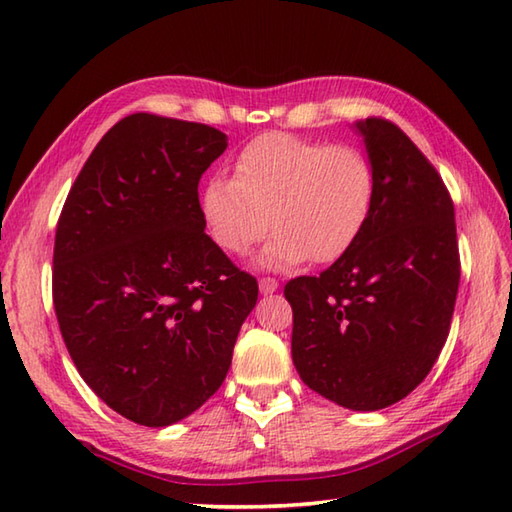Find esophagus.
<instances>
[{
  "label": "esophagus",
  "instance_id": "1",
  "mask_svg": "<svg viewBox=\"0 0 512 512\" xmlns=\"http://www.w3.org/2000/svg\"><path fill=\"white\" fill-rule=\"evenodd\" d=\"M279 288V281L273 277H264L259 279V290H262V295H273V292Z\"/></svg>",
  "mask_w": 512,
  "mask_h": 512
}]
</instances>
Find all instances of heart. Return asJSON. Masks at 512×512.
Listing matches in <instances>:
<instances>
[{
    "label": "heart",
    "mask_w": 512,
    "mask_h": 512,
    "mask_svg": "<svg viewBox=\"0 0 512 512\" xmlns=\"http://www.w3.org/2000/svg\"><path fill=\"white\" fill-rule=\"evenodd\" d=\"M376 173L365 151L270 132L235 158V178L213 176L200 195L204 228L226 253L244 255L270 228L259 264H332L350 253L372 217Z\"/></svg>",
    "instance_id": "1"
}]
</instances>
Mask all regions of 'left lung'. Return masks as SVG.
<instances>
[{
    "label": "left lung",
    "instance_id": "8db88e82",
    "mask_svg": "<svg viewBox=\"0 0 512 512\" xmlns=\"http://www.w3.org/2000/svg\"><path fill=\"white\" fill-rule=\"evenodd\" d=\"M376 173L372 217L319 277L290 279L292 363L352 411L409 396L449 336L460 286L453 200L436 167L385 118L356 123Z\"/></svg>",
    "mask_w": 512,
    "mask_h": 512
}]
</instances>
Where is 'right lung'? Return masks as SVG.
<instances>
[{
	"mask_svg": "<svg viewBox=\"0 0 512 512\" xmlns=\"http://www.w3.org/2000/svg\"><path fill=\"white\" fill-rule=\"evenodd\" d=\"M220 129L147 112L94 147L54 235L52 301L81 378L145 427L187 418L224 383L257 279L204 233L198 184Z\"/></svg>",
	"mask_w": 512,
	"mask_h": 512,
	"instance_id": "1",
	"label": "right lung"
}]
</instances>
